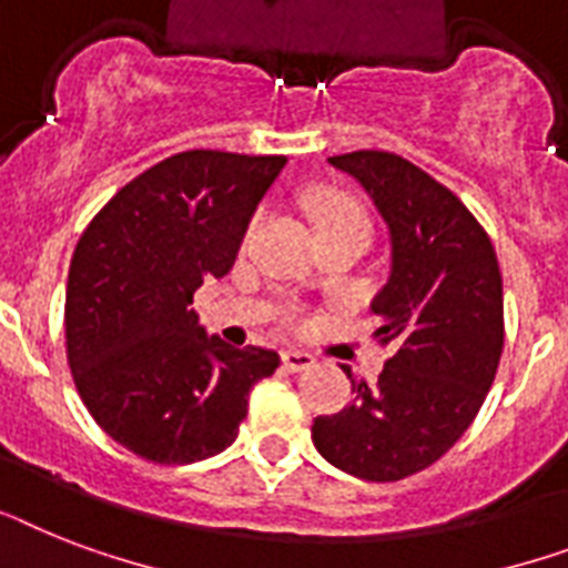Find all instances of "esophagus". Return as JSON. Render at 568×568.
Masks as SVG:
<instances>
[{
	"instance_id": "esophagus-1",
	"label": "esophagus",
	"mask_w": 568,
	"mask_h": 568,
	"mask_svg": "<svg viewBox=\"0 0 568 568\" xmlns=\"http://www.w3.org/2000/svg\"><path fill=\"white\" fill-rule=\"evenodd\" d=\"M283 364L294 373L308 371V367H315V356L308 349H283Z\"/></svg>"
}]
</instances>
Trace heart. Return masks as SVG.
<instances>
[{"label": "heart", "mask_w": 568, "mask_h": 568, "mask_svg": "<svg viewBox=\"0 0 568 568\" xmlns=\"http://www.w3.org/2000/svg\"><path fill=\"white\" fill-rule=\"evenodd\" d=\"M308 210H312V219H315L317 230L347 227V224L371 230V219H367L364 206L358 204L356 197L344 195V192H332V189L315 192L312 201H308Z\"/></svg>", "instance_id": "b5f03b06"}]
</instances>
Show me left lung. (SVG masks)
Wrapping results in <instances>:
<instances>
[{"label": "left lung", "mask_w": 568, "mask_h": 568, "mask_svg": "<svg viewBox=\"0 0 568 568\" xmlns=\"http://www.w3.org/2000/svg\"><path fill=\"white\" fill-rule=\"evenodd\" d=\"M329 163L356 178L388 224V283L373 297L394 347L376 385L353 379V403L315 417L312 440L332 467L364 481H399L435 464L469 428L496 379L505 344L496 251L473 212L423 169L388 151Z\"/></svg>", "instance_id": "left-lung-1"}]
</instances>
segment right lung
<instances>
[{
  "instance_id": "right-lung-1",
  "label": "right lung",
  "mask_w": 568,
  "mask_h": 568,
  "mask_svg": "<svg viewBox=\"0 0 568 568\" xmlns=\"http://www.w3.org/2000/svg\"><path fill=\"white\" fill-rule=\"evenodd\" d=\"M285 156L183 151L133 178L90 221L67 283V358L92 419L154 464L227 449L274 349L206 335L189 303L233 268Z\"/></svg>"
}]
</instances>
